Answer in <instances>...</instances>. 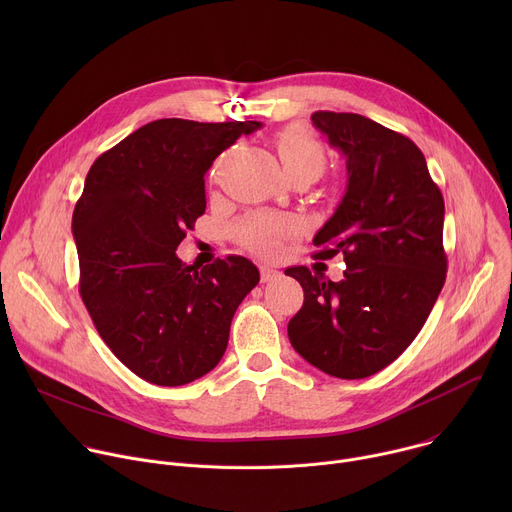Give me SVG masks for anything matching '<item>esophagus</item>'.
<instances>
[{
    "instance_id": "obj_1",
    "label": "esophagus",
    "mask_w": 512,
    "mask_h": 512,
    "mask_svg": "<svg viewBox=\"0 0 512 512\" xmlns=\"http://www.w3.org/2000/svg\"><path fill=\"white\" fill-rule=\"evenodd\" d=\"M261 281L263 283H269V281H273V279H277L279 277V271H275L273 267H267V265H261Z\"/></svg>"
}]
</instances>
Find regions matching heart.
<instances>
[{
    "instance_id": "heart-1",
    "label": "heart",
    "mask_w": 512,
    "mask_h": 512,
    "mask_svg": "<svg viewBox=\"0 0 512 512\" xmlns=\"http://www.w3.org/2000/svg\"><path fill=\"white\" fill-rule=\"evenodd\" d=\"M275 145L287 176L306 172L318 178L324 172L326 150L310 129L302 125H289L277 133ZM294 231L296 223L289 216L251 214L235 227V239L255 253L271 257L279 251L281 241Z\"/></svg>"
}]
</instances>
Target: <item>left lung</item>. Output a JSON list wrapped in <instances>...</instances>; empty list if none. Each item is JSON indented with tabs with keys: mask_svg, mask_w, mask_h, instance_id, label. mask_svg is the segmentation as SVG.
Masks as SVG:
<instances>
[{
	"mask_svg": "<svg viewBox=\"0 0 512 512\" xmlns=\"http://www.w3.org/2000/svg\"><path fill=\"white\" fill-rule=\"evenodd\" d=\"M312 123L346 158V192L316 233L320 259L344 255L342 281L287 267L304 287L291 346L338 379L391 364L419 334L444 287V196L417 145L356 113L316 111Z\"/></svg>",
	"mask_w": 512,
	"mask_h": 512,
	"instance_id": "left-lung-1",
	"label": "left lung"
}]
</instances>
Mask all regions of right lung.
Masks as SVG:
<instances>
[{
	"label": "right lung",
	"mask_w": 512,
	"mask_h": 512,
	"mask_svg": "<svg viewBox=\"0 0 512 512\" xmlns=\"http://www.w3.org/2000/svg\"><path fill=\"white\" fill-rule=\"evenodd\" d=\"M259 121L158 119L91 166L72 212L81 298L111 352L143 381L180 387L212 371L259 283L241 255L202 269L176 249L204 214V174Z\"/></svg>",
	"instance_id": "add662e5"
}]
</instances>
